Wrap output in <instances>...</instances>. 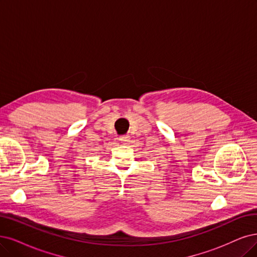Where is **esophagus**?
Instances as JSON below:
<instances>
[{
  "label": "esophagus",
  "mask_w": 257,
  "mask_h": 257,
  "mask_svg": "<svg viewBox=\"0 0 257 257\" xmlns=\"http://www.w3.org/2000/svg\"><path fill=\"white\" fill-rule=\"evenodd\" d=\"M119 141L122 142V143H127V142L130 141V137L128 135H125V136H121L119 137Z\"/></svg>",
  "instance_id": "1"
}]
</instances>
